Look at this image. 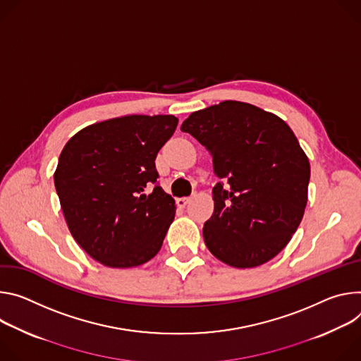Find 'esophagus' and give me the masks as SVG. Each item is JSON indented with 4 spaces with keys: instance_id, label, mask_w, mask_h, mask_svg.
<instances>
[{
    "instance_id": "1",
    "label": "esophagus",
    "mask_w": 361,
    "mask_h": 361,
    "mask_svg": "<svg viewBox=\"0 0 361 361\" xmlns=\"http://www.w3.org/2000/svg\"><path fill=\"white\" fill-rule=\"evenodd\" d=\"M190 199L192 197H179V199H176V204L179 208H185L190 202Z\"/></svg>"
}]
</instances>
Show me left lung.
Returning <instances> with one entry per match:
<instances>
[{
  "instance_id": "obj_1",
  "label": "left lung",
  "mask_w": 361,
  "mask_h": 361,
  "mask_svg": "<svg viewBox=\"0 0 361 361\" xmlns=\"http://www.w3.org/2000/svg\"><path fill=\"white\" fill-rule=\"evenodd\" d=\"M207 147L218 182L204 225L208 250L235 268L259 267L281 252L308 199L310 162L278 116L225 100L193 111L180 126Z\"/></svg>"
}]
</instances>
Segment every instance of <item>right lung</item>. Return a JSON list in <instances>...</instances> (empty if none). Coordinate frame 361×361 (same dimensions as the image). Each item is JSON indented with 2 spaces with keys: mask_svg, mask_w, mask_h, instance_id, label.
<instances>
[{
  "mask_svg": "<svg viewBox=\"0 0 361 361\" xmlns=\"http://www.w3.org/2000/svg\"><path fill=\"white\" fill-rule=\"evenodd\" d=\"M176 126L172 114L114 117L77 132L61 150L54 185L67 226L100 264L139 267L162 248L176 205L156 183L154 159Z\"/></svg>",
  "mask_w": 361,
  "mask_h": 361,
  "instance_id": "1",
  "label": "right lung"
}]
</instances>
